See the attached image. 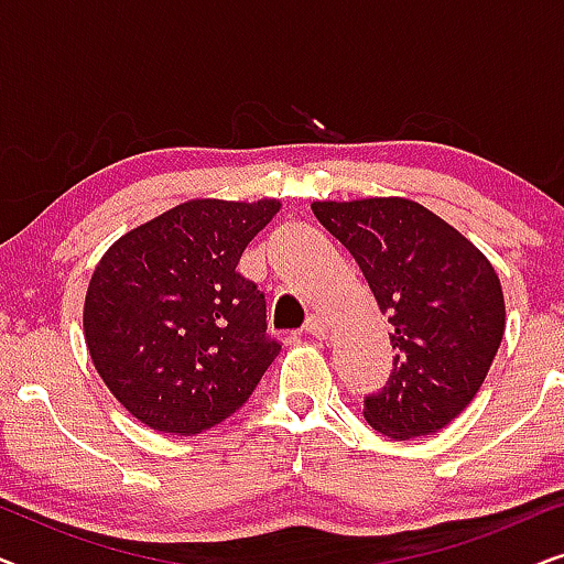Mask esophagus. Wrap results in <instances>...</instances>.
<instances>
[{
    "mask_svg": "<svg viewBox=\"0 0 564 564\" xmlns=\"http://www.w3.org/2000/svg\"><path fill=\"white\" fill-rule=\"evenodd\" d=\"M305 334H311L315 338H326L328 336V326L318 318V315H311V318L305 321Z\"/></svg>",
    "mask_w": 564,
    "mask_h": 564,
    "instance_id": "obj_1",
    "label": "esophagus"
}]
</instances>
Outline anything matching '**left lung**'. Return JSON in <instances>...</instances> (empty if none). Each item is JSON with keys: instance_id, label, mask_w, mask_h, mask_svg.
Instances as JSON below:
<instances>
[{"instance_id": "8db88e82", "label": "left lung", "mask_w": 564, "mask_h": 564, "mask_svg": "<svg viewBox=\"0 0 564 564\" xmlns=\"http://www.w3.org/2000/svg\"><path fill=\"white\" fill-rule=\"evenodd\" d=\"M392 323L388 384L365 400L390 438L444 429L482 388L506 330V300L488 257L457 228L405 197L313 203Z\"/></svg>"}]
</instances>
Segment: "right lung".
<instances>
[{"label": "right lung", "mask_w": 564, "mask_h": 564, "mask_svg": "<svg viewBox=\"0 0 564 564\" xmlns=\"http://www.w3.org/2000/svg\"><path fill=\"white\" fill-rule=\"evenodd\" d=\"M280 199H189L120 236L91 274L84 338L102 382L153 431L203 434L272 365L267 300L236 272Z\"/></svg>", "instance_id": "obj_1"}]
</instances>
